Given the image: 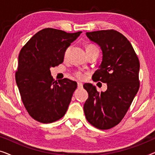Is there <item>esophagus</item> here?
<instances>
[{
    "label": "esophagus",
    "mask_w": 155,
    "mask_h": 155,
    "mask_svg": "<svg viewBox=\"0 0 155 155\" xmlns=\"http://www.w3.org/2000/svg\"><path fill=\"white\" fill-rule=\"evenodd\" d=\"M82 87H83V84H82V82H78V88H82Z\"/></svg>",
    "instance_id": "1"
}]
</instances>
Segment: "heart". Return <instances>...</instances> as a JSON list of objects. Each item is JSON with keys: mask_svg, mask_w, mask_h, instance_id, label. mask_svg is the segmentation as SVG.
<instances>
[{"mask_svg": "<svg viewBox=\"0 0 155 155\" xmlns=\"http://www.w3.org/2000/svg\"><path fill=\"white\" fill-rule=\"evenodd\" d=\"M96 48V47H95V46H94L93 45H89L87 47V48ZM67 51H68V50L66 51H65V55H66ZM75 75L77 76V78H79V79L82 80V79H84V75L82 73V72H80V71L77 72V73H75Z\"/></svg>", "mask_w": 155, "mask_h": 155, "instance_id": "1", "label": "heart"}]
</instances>
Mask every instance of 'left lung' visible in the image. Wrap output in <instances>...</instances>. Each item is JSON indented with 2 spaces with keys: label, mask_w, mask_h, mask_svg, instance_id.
<instances>
[{
  "label": "left lung",
  "mask_w": 155,
  "mask_h": 155,
  "mask_svg": "<svg viewBox=\"0 0 155 155\" xmlns=\"http://www.w3.org/2000/svg\"><path fill=\"white\" fill-rule=\"evenodd\" d=\"M86 35L102 51V61L92 80L107 83V90L98 92L92 84H84L89 97L84 112L93 126L109 129L123 119L139 90L140 62L130 41L118 31L100 30Z\"/></svg>",
  "instance_id": "left-lung-1"
}]
</instances>
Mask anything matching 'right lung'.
I'll return each instance as SVG.
<instances>
[{"label":"right lung","instance_id":"obj_1","mask_svg":"<svg viewBox=\"0 0 155 155\" xmlns=\"http://www.w3.org/2000/svg\"><path fill=\"white\" fill-rule=\"evenodd\" d=\"M81 33L44 29L20 51L16 83L25 107L37 121L49 124L66 113L77 83L67 78L57 82L50 68L63 62L65 51Z\"/></svg>","mask_w":155,"mask_h":155}]
</instances>
